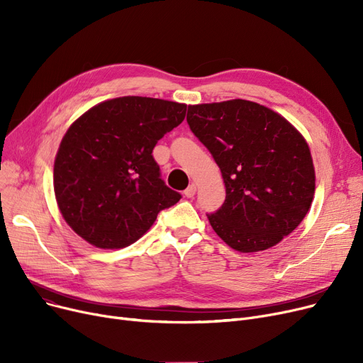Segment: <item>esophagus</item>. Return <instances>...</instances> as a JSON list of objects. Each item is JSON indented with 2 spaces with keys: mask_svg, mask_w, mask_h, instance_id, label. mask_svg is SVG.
<instances>
[{
  "mask_svg": "<svg viewBox=\"0 0 363 363\" xmlns=\"http://www.w3.org/2000/svg\"><path fill=\"white\" fill-rule=\"evenodd\" d=\"M196 191H197V185H196V184H191V185H189V186L185 189L184 194H185L186 199H191V197H194Z\"/></svg>",
  "mask_w": 363,
  "mask_h": 363,
  "instance_id": "1",
  "label": "esophagus"
}]
</instances>
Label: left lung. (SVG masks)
<instances>
[{
  "label": "left lung",
  "instance_id": "1",
  "mask_svg": "<svg viewBox=\"0 0 363 363\" xmlns=\"http://www.w3.org/2000/svg\"><path fill=\"white\" fill-rule=\"evenodd\" d=\"M186 122L222 172L226 197L207 215L234 250L255 253L291 234L309 212V145L281 114L247 100L188 106Z\"/></svg>",
  "mask_w": 363,
  "mask_h": 363
}]
</instances>
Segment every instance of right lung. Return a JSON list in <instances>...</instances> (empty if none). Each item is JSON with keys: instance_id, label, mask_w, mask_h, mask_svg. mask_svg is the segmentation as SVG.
<instances>
[{"instance_id": "1", "label": "right lung", "mask_w": 363, "mask_h": 363, "mask_svg": "<svg viewBox=\"0 0 363 363\" xmlns=\"http://www.w3.org/2000/svg\"><path fill=\"white\" fill-rule=\"evenodd\" d=\"M185 111L175 101L119 97L72 123L55 156L54 193L76 234L99 249H123L179 201L160 178L152 148Z\"/></svg>"}]
</instances>
